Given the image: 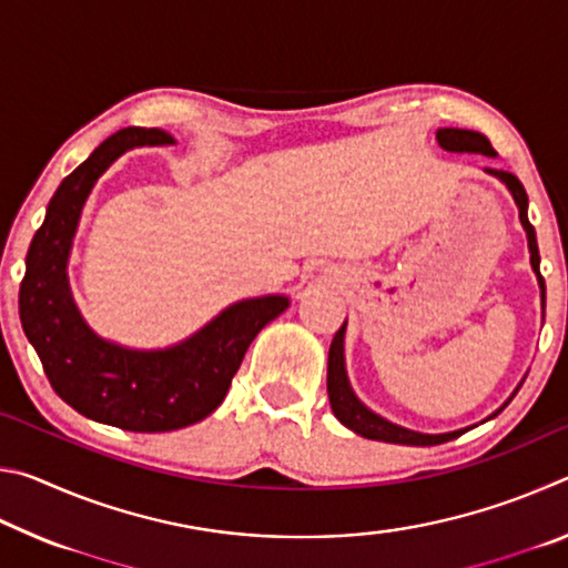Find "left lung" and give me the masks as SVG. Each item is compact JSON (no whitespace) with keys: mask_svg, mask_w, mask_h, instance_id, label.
I'll list each match as a JSON object with an SVG mask.
<instances>
[{"mask_svg":"<svg viewBox=\"0 0 568 568\" xmlns=\"http://www.w3.org/2000/svg\"><path fill=\"white\" fill-rule=\"evenodd\" d=\"M438 145L448 150V152H480V155L494 158L496 150L491 148L486 134L474 132V130H458V128H444L436 132ZM486 172H491L504 185L511 190V195L518 205V217H521V225L526 230L528 237V250H531V267L538 277V285H541V305L546 307V283L544 275L538 273V245H536V233L534 225L528 223V197L521 182H518L516 175L506 170H491L488 168ZM343 335H345V323L341 325V331L335 333V338L331 343L328 351V398H331V408L335 413L343 426H348L355 434L371 440H386V444H403V446H438L446 444V440H454L460 434H466L468 428L464 430H454V434H438V436H428V434H416V430L400 428L396 423H390L386 418L376 416V413L368 410L363 403L355 398V393L348 386V376H345V361H343ZM498 413V410H496ZM494 413V416H496ZM491 416V418H494Z\"/></svg>","mask_w":568,"mask_h":568,"instance_id":"8db88e82","label":"left lung"}]
</instances>
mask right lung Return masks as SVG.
I'll use <instances>...</instances> for the list:
<instances>
[{"instance_id": "add662e5", "label": "right lung", "mask_w": 568, "mask_h": 568, "mask_svg": "<svg viewBox=\"0 0 568 568\" xmlns=\"http://www.w3.org/2000/svg\"><path fill=\"white\" fill-rule=\"evenodd\" d=\"M172 142V134L158 128H128L104 140L57 187L19 285L24 335L57 396L82 416L134 434L178 430L210 416L250 343L287 307L283 295L240 301L185 343L148 353L112 345L84 325L67 285V257L84 200L124 150Z\"/></svg>"}]
</instances>
